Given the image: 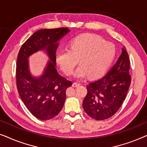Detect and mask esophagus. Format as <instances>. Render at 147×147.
I'll return each instance as SVG.
<instances>
[{"label": "esophagus", "mask_w": 147, "mask_h": 147, "mask_svg": "<svg viewBox=\"0 0 147 147\" xmlns=\"http://www.w3.org/2000/svg\"><path fill=\"white\" fill-rule=\"evenodd\" d=\"M80 85H81V84L78 83V82H74L73 84H72V86H73L74 87H78V86Z\"/></svg>", "instance_id": "34e87169"}]
</instances>
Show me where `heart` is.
<instances>
[{
  "mask_svg": "<svg viewBox=\"0 0 147 147\" xmlns=\"http://www.w3.org/2000/svg\"><path fill=\"white\" fill-rule=\"evenodd\" d=\"M116 55V47L111 42L92 34H83L74 38L69 49L59 50L56 61L65 75L70 76L79 63L74 74L77 78L90 75L91 78L101 77L106 73Z\"/></svg>",
  "mask_w": 147,
  "mask_h": 147,
  "instance_id": "obj_1",
  "label": "heart"
}]
</instances>
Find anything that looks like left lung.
Instances as JSON below:
<instances>
[{"instance_id":"obj_1","label":"left lung","mask_w":147,"mask_h":147,"mask_svg":"<svg viewBox=\"0 0 147 147\" xmlns=\"http://www.w3.org/2000/svg\"><path fill=\"white\" fill-rule=\"evenodd\" d=\"M129 70V56L125 47H122L117 62L108 74L87 85L83 108L88 116L102 120L116 113L125 100L131 83Z\"/></svg>"}]
</instances>
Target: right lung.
I'll return each mask as SVG.
<instances>
[{"label":"right lung","instance_id":"obj_1","mask_svg":"<svg viewBox=\"0 0 147 147\" xmlns=\"http://www.w3.org/2000/svg\"><path fill=\"white\" fill-rule=\"evenodd\" d=\"M69 31L67 27L39 30L23 44L18 53V92L29 111L39 120H50L59 113L65 100L66 90L72 85V82L60 76L56 69L57 41ZM40 50H46L50 61L43 75L33 78L28 70V57Z\"/></svg>","mask_w":147,"mask_h":147}]
</instances>
